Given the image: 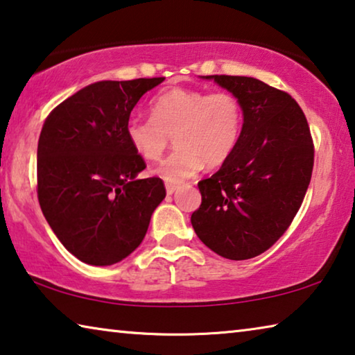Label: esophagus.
Returning a JSON list of instances; mask_svg holds the SVG:
<instances>
[{"instance_id": "obj_1", "label": "esophagus", "mask_w": 355, "mask_h": 355, "mask_svg": "<svg viewBox=\"0 0 355 355\" xmlns=\"http://www.w3.org/2000/svg\"><path fill=\"white\" fill-rule=\"evenodd\" d=\"M175 189H177V184L166 183V193H167V196H171V194L175 193Z\"/></svg>"}]
</instances>
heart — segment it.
<instances>
[{
  "label": "heart",
  "instance_id": "b5f03b06",
  "mask_svg": "<svg viewBox=\"0 0 355 355\" xmlns=\"http://www.w3.org/2000/svg\"><path fill=\"white\" fill-rule=\"evenodd\" d=\"M151 116L132 115L125 136L145 161H157L173 137L177 150L156 168L167 183L193 178L204 164L223 166L237 148L245 110L232 93L173 87L157 93L150 103Z\"/></svg>",
  "mask_w": 355,
  "mask_h": 355
}]
</instances>
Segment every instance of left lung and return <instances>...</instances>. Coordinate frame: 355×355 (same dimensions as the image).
I'll use <instances>...</instances> for the list:
<instances>
[{
  "mask_svg": "<svg viewBox=\"0 0 355 355\" xmlns=\"http://www.w3.org/2000/svg\"><path fill=\"white\" fill-rule=\"evenodd\" d=\"M240 99L239 145L216 173L198 183L202 204L191 224L216 254L245 261L275 245L305 199L314 144L295 99L252 77L207 76Z\"/></svg>",
  "mask_w": 355,
  "mask_h": 355,
  "instance_id": "obj_1",
  "label": "left lung"
}]
</instances>
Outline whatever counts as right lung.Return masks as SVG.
Returning <instances> with one entry per match:
<instances>
[{"label":"right lung","instance_id":"1","mask_svg":"<svg viewBox=\"0 0 355 355\" xmlns=\"http://www.w3.org/2000/svg\"><path fill=\"white\" fill-rule=\"evenodd\" d=\"M164 77L96 82L58 104L37 142V199L64 248L89 266H112L142 243L166 198L159 177L129 145L126 120Z\"/></svg>","mask_w":355,"mask_h":355}]
</instances>
